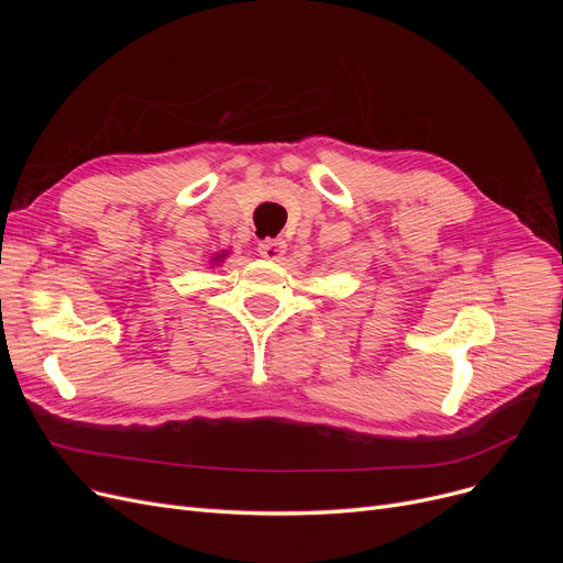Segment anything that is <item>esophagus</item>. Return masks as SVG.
<instances>
[{
  "mask_svg": "<svg viewBox=\"0 0 563 563\" xmlns=\"http://www.w3.org/2000/svg\"><path fill=\"white\" fill-rule=\"evenodd\" d=\"M258 253L267 261H279L286 253V242L284 240H263L258 244Z\"/></svg>",
  "mask_w": 563,
  "mask_h": 563,
  "instance_id": "obj_1",
  "label": "esophagus"
}]
</instances>
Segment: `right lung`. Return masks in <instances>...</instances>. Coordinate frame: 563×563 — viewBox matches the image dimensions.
<instances>
[{
	"label": "right lung",
	"instance_id": "obj_1",
	"mask_svg": "<svg viewBox=\"0 0 563 563\" xmlns=\"http://www.w3.org/2000/svg\"><path fill=\"white\" fill-rule=\"evenodd\" d=\"M220 258H225V253H223V255H216V258H213V263H216V261H220Z\"/></svg>",
	"mask_w": 563,
	"mask_h": 563
}]
</instances>
